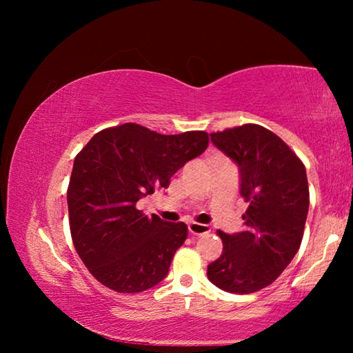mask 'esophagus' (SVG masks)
Listing matches in <instances>:
<instances>
[{"label":"esophagus","instance_id":"1","mask_svg":"<svg viewBox=\"0 0 353 353\" xmlns=\"http://www.w3.org/2000/svg\"><path fill=\"white\" fill-rule=\"evenodd\" d=\"M188 230L191 235H205L210 232V225L207 224H199V223H190Z\"/></svg>","mask_w":353,"mask_h":353}]
</instances>
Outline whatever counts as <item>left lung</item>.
Segmentation results:
<instances>
[{"label": "left lung", "instance_id": "1", "mask_svg": "<svg viewBox=\"0 0 353 353\" xmlns=\"http://www.w3.org/2000/svg\"><path fill=\"white\" fill-rule=\"evenodd\" d=\"M210 140L236 163L249 205L246 229L218 230L223 254L208 265L207 277L227 292L249 294L271 285L297 254L310 205L307 171L280 137L259 124L214 132Z\"/></svg>", "mask_w": 353, "mask_h": 353}]
</instances>
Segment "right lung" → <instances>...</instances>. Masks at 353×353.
Here are the masks:
<instances>
[{
    "instance_id": "right-lung-1",
    "label": "right lung",
    "mask_w": 353,
    "mask_h": 353,
    "mask_svg": "<svg viewBox=\"0 0 353 353\" xmlns=\"http://www.w3.org/2000/svg\"><path fill=\"white\" fill-rule=\"evenodd\" d=\"M207 146L202 130L162 135L126 123L93 135L76 155L67 193L71 238L98 282L117 292H141L166 277L187 240V224L148 218L135 204L168 187Z\"/></svg>"
}]
</instances>
